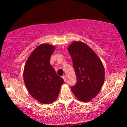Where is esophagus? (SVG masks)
Wrapping results in <instances>:
<instances>
[{
	"label": "esophagus",
	"instance_id": "34e87169",
	"mask_svg": "<svg viewBox=\"0 0 127 127\" xmlns=\"http://www.w3.org/2000/svg\"><path fill=\"white\" fill-rule=\"evenodd\" d=\"M62 78H63V79H64V81H66V77L65 76H62Z\"/></svg>",
	"mask_w": 127,
	"mask_h": 127
}]
</instances>
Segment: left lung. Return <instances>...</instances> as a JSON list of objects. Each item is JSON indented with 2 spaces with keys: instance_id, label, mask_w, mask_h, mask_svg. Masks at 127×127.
<instances>
[{
  "instance_id": "left-lung-1",
  "label": "left lung",
  "mask_w": 127,
  "mask_h": 127,
  "mask_svg": "<svg viewBox=\"0 0 127 127\" xmlns=\"http://www.w3.org/2000/svg\"><path fill=\"white\" fill-rule=\"evenodd\" d=\"M77 76L71 90L78 99L88 102L99 93L105 80V69L94 51L85 43L74 41L68 47Z\"/></svg>"
}]
</instances>
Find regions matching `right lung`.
I'll return each instance as SVG.
<instances>
[{
  "label": "right lung",
  "mask_w": 127,
  "mask_h": 127,
  "mask_svg": "<svg viewBox=\"0 0 127 127\" xmlns=\"http://www.w3.org/2000/svg\"><path fill=\"white\" fill-rule=\"evenodd\" d=\"M54 46L41 44L28 58L24 67V80L27 90L36 100L49 104L57 99L64 80L50 65Z\"/></svg>",
  "instance_id": "obj_1"
}]
</instances>
